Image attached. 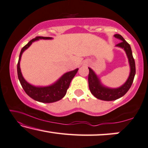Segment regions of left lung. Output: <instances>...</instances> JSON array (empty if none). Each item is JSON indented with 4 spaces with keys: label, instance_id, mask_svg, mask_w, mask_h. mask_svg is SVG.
I'll return each mask as SVG.
<instances>
[{
    "label": "left lung",
    "instance_id": "left-lung-1",
    "mask_svg": "<svg viewBox=\"0 0 148 148\" xmlns=\"http://www.w3.org/2000/svg\"><path fill=\"white\" fill-rule=\"evenodd\" d=\"M114 37L121 41L116 45V47H120L125 51L127 56L129 64L130 67V72L127 80L121 86L118 88H109L102 84L101 80L94 70L88 68V86L90 92L98 99L106 101H115L122 97L130 90L136 75V64L133 57L132 48L130 45L125 40L123 37L119 34L114 35Z\"/></svg>",
    "mask_w": 148,
    "mask_h": 148
}]
</instances>
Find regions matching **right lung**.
Masks as SVG:
<instances>
[{"mask_svg": "<svg viewBox=\"0 0 148 148\" xmlns=\"http://www.w3.org/2000/svg\"><path fill=\"white\" fill-rule=\"evenodd\" d=\"M52 37H36L29 42L27 44L23 47L20 52L18 62L17 64V74L18 78L21 86L26 92V94L34 99L35 101L44 103H54L62 99L66 95L68 88L72 78L78 72V68H76L72 71H70L64 74L57 81L52 84L46 86H36L27 82L23 76L20 68V61L21 59L23 53L30 47V45L35 41L39 39H52Z\"/></svg>", "mask_w": 148, "mask_h": 148, "instance_id": "obj_1", "label": "right lung"}]
</instances>
